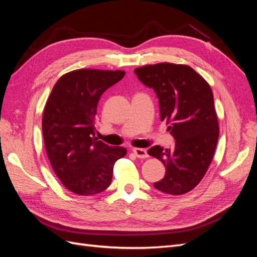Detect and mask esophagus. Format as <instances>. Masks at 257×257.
<instances>
[{
	"mask_svg": "<svg viewBox=\"0 0 257 257\" xmlns=\"http://www.w3.org/2000/svg\"><path fill=\"white\" fill-rule=\"evenodd\" d=\"M133 152H134L136 157L139 158V159L148 158V152H147L146 149H139V148H135V149H133Z\"/></svg>",
	"mask_w": 257,
	"mask_h": 257,
	"instance_id": "1",
	"label": "esophagus"
}]
</instances>
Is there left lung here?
I'll use <instances>...</instances> for the list:
<instances>
[{"instance_id": "1", "label": "left lung", "mask_w": 257, "mask_h": 257, "mask_svg": "<svg viewBox=\"0 0 257 257\" xmlns=\"http://www.w3.org/2000/svg\"><path fill=\"white\" fill-rule=\"evenodd\" d=\"M134 73L155 92L161 120L169 124L168 131L175 139L172 149L154 146L148 150L166 166L164 178L153 186L181 195L203 179L219 139L211 88L188 65L159 63L136 68Z\"/></svg>"}]
</instances>
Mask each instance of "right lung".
<instances>
[{"mask_svg": "<svg viewBox=\"0 0 257 257\" xmlns=\"http://www.w3.org/2000/svg\"><path fill=\"white\" fill-rule=\"evenodd\" d=\"M122 71L78 69L54 84L43 115L46 152L54 173L71 192L89 196L111 183L114 163L125 148L110 147L95 137L98 100L119 82Z\"/></svg>", "mask_w": 257, "mask_h": 257, "instance_id": "obj_1", "label": "right lung"}]
</instances>
